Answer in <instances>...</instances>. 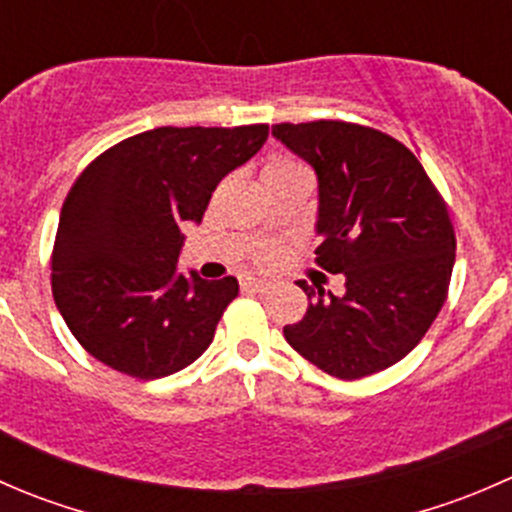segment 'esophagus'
<instances>
[{
    "label": "esophagus",
    "mask_w": 512,
    "mask_h": 512,
    "mask_svg": "<svg viewBox=\"0 0 512 512\" xmlns=\"http://www.w3.org/2000/svg\"><path fill=\"white\" fill-rule=\"evenodd\" d=\"M240 285H242V289H245V292H267V289H270V282L255 280V277H245Z\"/></svg>",
    "instance_id": "esophagus-1"
}]
</instances>
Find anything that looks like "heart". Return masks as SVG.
<instances>
[{
	"instance_id": "b5f03b06",
	"label": "heart",
	"mask_w": 512,
	"mask_h": 512,
	"mask_svg": "<svg viewBox=\"0 0 512 512\" xmlns=\"http://www.w3.org/2000/svg\"><path fill=\"white\" fill-rule=\"evenodd\" d=\"M302 165L289 156H270L265 160V168H262V178H275V175H289V173H302ZM275 250L272 247H262L255 252L257 262H272Z\"/></svg>"
}]
</instances>
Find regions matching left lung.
Instances as JSON below:
<instances>
[{"instance_id": "8db88e82", "label": "left lung", "mask_w": 512, "mask_h": 512, "mask_svg": "<svg viewBox=\"0 0 512 512\" xmlns=\"http://www.w3.org/2000/svg\"><path fill=\"white\" fill-rule=\"evenodd\" d=\"M272 133L319 180L317 265L344 275L337 297L297 282L307 314L289 347L337 379L384 371L416 347L441 312L456 230L441 193L401 141L349 121L277 123Z\"/></svg>"}]
</instances>
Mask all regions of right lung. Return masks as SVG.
<instances>
[{
  "label": "right lung",
  "mask_w": 512,
  "mask_h": 512,
  "mask_svg": "<svg viewBox=\"0 0 512 512\" xmlns=\"http://www.w3.org/2000/svg\"><path fill=\"white\" fill-rule=\"evenodd\" d=\"M270 126H163L116 143L71 185L51 250V292L76 342L101 364L160 379L210 347L235 277L178 272L185 223L247 163Z\"/></svg>",
  "instance_id": "1"
}]
</instances>
